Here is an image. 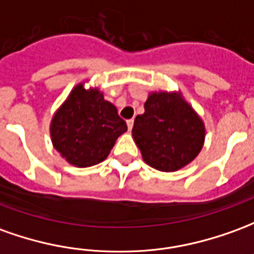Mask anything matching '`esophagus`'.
<instances>
[{"mask_svg": "<svg viewBox=\"0 0 254 254\" xmlns=\"http://www.w3.org/2000/svg\"><path fill=\"white\" fill-rule=\"evenodd\" d=\"M127 129H129V130H132V127H133V120H127Z\"/></svg>", "mask_w": 254, "mask_h": 254, "instance_id": "34e87169", "label": "esophagus"}]
</instances>
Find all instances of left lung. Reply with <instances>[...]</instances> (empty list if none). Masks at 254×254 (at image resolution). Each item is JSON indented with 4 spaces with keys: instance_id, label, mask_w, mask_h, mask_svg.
I'll list each match as a JSON object with an SVG mask.
<instances>
[{
    "instance_id": "obj_1",
    "label": "left lung",
    "mask_w": 254,
    "mask_h": 254,
    "mask_svg": "<svg viewBox=\"0 0 254 254\" xmlns=\"http://www.w3.org/2000/svg\"><path fill=\"white\" fill-rule=\"evenodd\" d=\"M132 136L145 164L175 172L199 154L205 125L180 93L154 92L144 103V114L134 118Z\"/></svg>"
}]
</instances>
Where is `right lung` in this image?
I'll return each instance as SVG.
<instances>
[{
  "label": "right lung",
  "instance_id": "1",
  "mask_svg": "<svg viewBox=\"0 0 254 254\" xmlns=\"http://www.w3.org/2000/svg\"><path fill=\"white\" fill-rule=\"evenodd\" d=\"M127 130V122L114 104L104 100L99 89H85L84 84L71 90L51 124L53 147L78 168L104 161L115 140Z\"/></svg>",
  "mask_w": 254,
  "mask_h": 254
}]
</instances>
